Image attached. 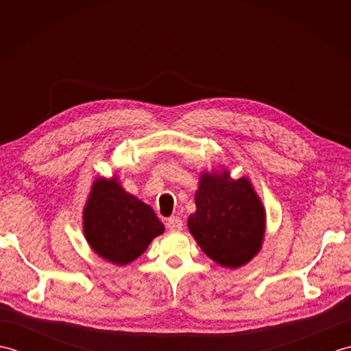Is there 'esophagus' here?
<instances>
[{"label": "esophagus", "mask_w": 351, "mask_h": 351, "mask_svg": "<svg viewBox=\"0 0 351 351\" xmlns=\"http://www.w3.org/2000/svg\"><path fill=\"white\" fill-rule=\"evenodd\" d=\"M166 226L171 232H178V230L182 229V220L180 217H170L166 221Z\"/></svg>", "instance_id": "esophagus-1"}]
</instances>
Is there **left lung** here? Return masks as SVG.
<instances>
[{
    "label": "left lung",
    "mask_w": 351,
    "mask_h": 351,
    "mask_svg": "<svg viewBox=\"0 0 351 351\" xmlns=\"http://www.w3.org/2000/svg\"><path fill=\"white\" fill-rule=\"evenodd\" d=\"M195 202L196 211L187 225L208 258L235 270L258 255L267 213L247 176L232 180L226 167L200 171Z\"/></svg>",
    "instance_id": "left-lung-1"
}]
</instances>
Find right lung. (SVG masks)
<instances>
[{
  "mask_svg": "<svg viewBox=\"0 0 351 351\" xmlns=\"http://www.w3.org/2000/svg\"><path fill=\"white\" fill-rule=\"evenodd\" d=\"M83 232L96 255L123 267L164 234V225L151 206L122 187L114 173L92 182L83 210Z\"/></svg>",
  "mask_w": 351,
  "mask_h": 351,
  "instance_id": "obj_1",
  "label": "right lung"
}]
</instances>
